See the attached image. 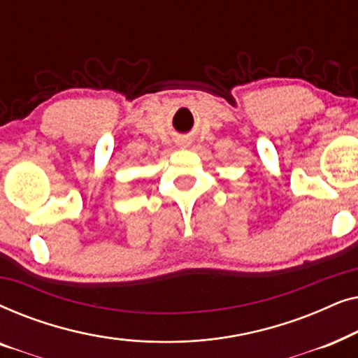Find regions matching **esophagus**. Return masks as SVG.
Returning <instances> with one entry per match:
<instances>
[{
  "mask_svg": "<svg viewBox=\"0 0 358 358\" xmlns=\"http://www.w3.org/2000/svg\"><path fill=\"white\" fill-rule=\"evenodd\" d=\"M179 146H180V148H185V146H187V143H185V141H180Z\"/></svg>",
  "mask_w": 358,
  "mask_h": 358,
  "instance_id": "34e87169",
  "label": "esophagus"
}]
</instances>
